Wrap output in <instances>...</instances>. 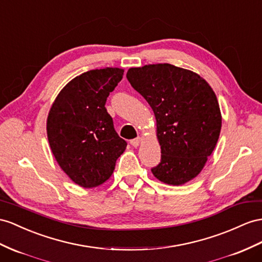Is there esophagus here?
Listing matches in <instances>:
<instances>
[{
  "label": "esophagus",
  "instance_id": "obj_1",
  "mask_svg": "<svg viewBox=\"0 0 262 262\" xmlns=\"http://www.w3.org/2000/svg\"><path fill=\"white\" fill-rule=\"evenodd\" d=\"M139 143H140V138L139 137L134 138V139L130 140V145L134 146V147H137L139 145Z\"/></svg>",
  "mask_w": 262,
  "mask_h": 262
}]
</instances>
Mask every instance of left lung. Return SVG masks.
Segmentation results:
<instances>
[{"mask_svg":"<svg viewBox=\"0 0 262 262\" xmlns=\"http://www.w3.org/2000/svg\"><path fill=\"white\" fill-rule=\"evenodd\" d=\"M126 77L154 111L162 158L151 172L160 182L183 185L204 168L218 142L221 114L205 79L171 64L133 67Z\"/></svg>","mask_w":262,"mask_h":262,"instance_id":"left-lung-1","label":"left lung"}]
</instances>
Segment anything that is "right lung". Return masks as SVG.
Returning <instances> with one entry per match:
<instances>
[{
  "label": "right lung",
  "mask_w": 262,
  "mask_h": 262,
  "mask_svg": "<svg viewBox=\"0 0 262 262\" xmlns=\"http://www.w3.org/2000/svg\"><path fill=\"white\" fill-rule=\"evenodd\" d=\"M123 74L117 67L80 74L59 92L49 113L46 129L53 155L66 175L84 188L105 183L127 146L105 107Z\"/></svg>",
  "instance_id": "add662e5"
}]
</instances>
